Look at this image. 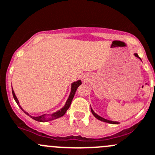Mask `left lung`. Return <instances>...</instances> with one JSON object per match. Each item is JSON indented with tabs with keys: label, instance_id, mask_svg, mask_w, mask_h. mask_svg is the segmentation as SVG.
Segmentation results:
<instances>
[{
	"label": "left lung",
	"instance_id": "left-lung-1",
	"mask_svg": "<svg viewBox=\"0 0 155 155\" xmlns=\"http://www.w3.org/2000/svg\"><path fill=\"white\" fill-rule=\"evenodd\" d=\"M135 56H136L137 58H140L139 57H138V54H137V53H135ZM140 59H141V58H140ZM91 113H92V114L94 115V116H95V117L97 118V119H99V120L103 121V122H105V123H110V124H118V123H117V122H113V121H111V120H108V119H104V118L101 117V116H98V115H97V113H94V110H92V108H91Z\"/></svg>",
	"mask_w": 155,
	"mask_h": 155
}]
</instances>
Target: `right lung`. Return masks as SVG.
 I'll return each mask as SVG.
<instances>
[{"label": "right lung", "mask_w": 155, "mask_h": 155, "mask_svg": "<svg viewBox=\"0 0 155 155\" xmlns=\"http://www.w3.org/2000/svg\"><path fill=\"white\" fill-rule=\"evenodd\" d=\"M81 84V80L77 81L74 82V83L71 84V90L70 95H69V97H68V101H66L65 105H64V107H63V108H61L60 110H58V111L55 112L54 113L51 114L49 117H46V116H45V114L42 115V116H30V115H29V113H28L27 112L24 111V110H23V108L20 107V104H19L18 100H17V97H16L15 93H14L13 88H12V93H13V97H14L16 103L18 104V106L20 107V109H21V110H23V111L24 112L26 115H28V116H30V117L32 118V119H34V120L38 121V122H42V123H45V122H48V121H51V120H53V119H58V118L61 117V116H63L64 114H65L66 111H67V110H68L69 107H70L71 104V101H72V100H73L74 96L77 89H78V87Z\"/></svg>", "instance_id": "right-lung-1"}]
</instances>
